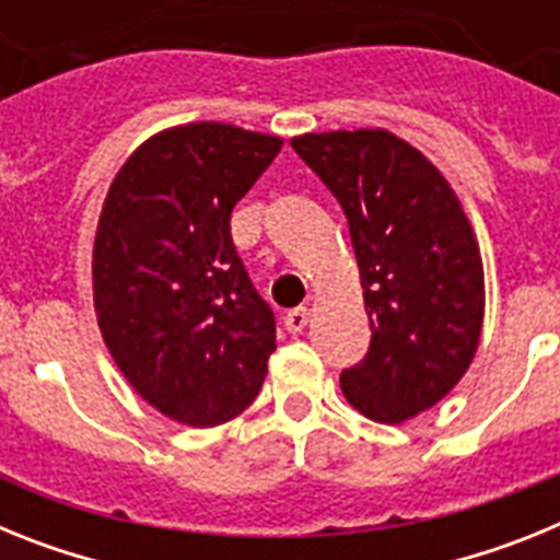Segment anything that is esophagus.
Returning <instances> with one entry per match:
<instances>
[{"mask_svg":"<svg viewBox=\"0 0 560 560\" xmlns=\"http://www.w3.org/2000/svg\"><path fill=\"white\" fill-rule=\"evenodd\" d=\"M308 316L311 311L303 308V305H300V308H291L283 319L285 330H289V334H303V328L308 325Z\"/></svg>","mask_w":560,"mask_h":560,"instance_id":"esophagus-1","label":"esophagus"}]
</instances>
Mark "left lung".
Wrapping results in <instances>:
<instances>
[{
	"label": "left lung",
	"instance_id": "obj_1",
	"mask_svg": "<svg viewBox=\"0 0 560 560\" xmlns=\"http://www.w3.org/2000/svg\"><path fill=\"white\" fill-rule=\"evenodd\" d=\"M291 148L341 205L359 260L373 339L341 370V393L370 420L400 423L446 398L477 353V237L443 173L384 128L303 133Z\"/></svg>",
	"mask_w": 560,
	"mask_h": 560
}]
</instances>
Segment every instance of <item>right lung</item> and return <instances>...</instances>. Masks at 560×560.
Listing matches in <instances>:
<instances>
[{
  "instance_id": "obj_1",
  "label": "right lung",
  "mask_w": 560,
  "mask_h": 560,
  "mask_svg": "<svg viewBox=\"0 0 560 560\" xmlns=\"http://www.w3.org/2000/svg\"><path fill=\"white\" fill-rule=\"evenodd\" d=\"M283 140L190 122L142 142L114 176L92 252L103 341L153 409L219 427L249 407L275 353V311L232 244V207Z\"/></svg>"
}]
</instances>
